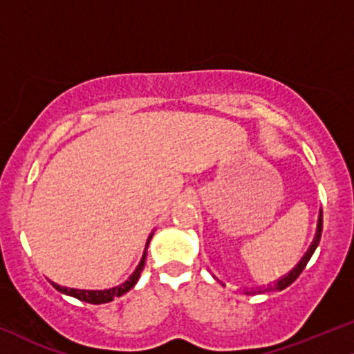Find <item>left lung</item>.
Listing matches in <instances>:
<instances>
[{
  "instance_id": "1",
  "label": "left lung",
  "mask_w": 354,
  "mask_h": 354,
  "mask_svg": "<svg viewBox=\"0 0 354 354\" xmlns=\"http://www.w3.org/2000/svg\"><path fill=\"white\" fill-rule=\"evenodd\" d=\"M320 236H322V212H320V217H319V225H317L315 239H314V241H312L310 248L307 250V253L304 254V258L301 259V261H299V265H297L296 268H294V270L290 271L288 276H284L283 279H279V281H277V283H274V286H268V288H265V289H258V290H250V292H247V294H253V292H270V290H283V289L288 288V286L292 284L294 281H296L297 277L301 276V272L304 271V268L307 266L308 259H310L312 254H314L315 248L319 247Z\"/></svg>"
}]
</instances>
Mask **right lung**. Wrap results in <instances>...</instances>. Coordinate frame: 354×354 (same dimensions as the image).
Wrapping results in <instances>:
<instances>
[{"mask_svg": "<svg viewBox=\"0 0 354 354\" xmlns=\"http://www.w3.org/2000/svg\"><path fill=\"white\" fill-rule=\"evenodd\" d=\"M150 241V239H149ZM145 258H147V252L144 253V257H142V261L140 265L137 266V270L133 271V274L129 277V281H125L124 284L118 286V288H113V289H106V290H83V289H68V288H64V286H58L55 283H52L53 288L57 290H60V292L66 294V296H71V297H77L80 301L83 302H88V304H106V302H111L113 299L115 297H120L122 294L127 292V290H131L136 283L138 281V277H140V272L144 270L145 266Z\"/></svg>", "mask_w": 354, "mask_h": 354, "instance_id": "right-lung-1", "label": "right lung"}]
</instances>
